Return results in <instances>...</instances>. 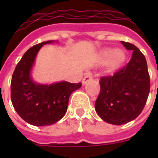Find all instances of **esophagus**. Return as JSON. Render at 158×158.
<instances>
[{"instance_id":"esophagus-1","label":"esophagus","mask_w":158,"mask_h":158,"mask_svg":"<svg viewBox=\"0 0 158 158\" xmlns=\"http://www.w3.org/2000/svg\"><path fill=\"white\" fill-rule=\"evenodd\" d=\"M92 79V74L90 73H85V77H84V79L82 80V84L83 85H85L86 83L89 82V80H91Z\"/></svg>"}]
</instances>
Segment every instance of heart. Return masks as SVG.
Returning a JSON list of instances; mask_svg holds the SVG:
<instances>
[{
    "label": "heart",
    "instance_id": "b5f03b06",
    "mask_svg": "<svg viewBox=\"0 0 158 158\" xmlns=\"http://www.w3.org/2000/svg\"><path fill=\"white\" fill-rule=\"evenodd\" d=\"M101 56L104 60L111 58L110 65L113 69L118 68L119 66L122 65L126 59L125 52L122 49L113 50L112 48H106L102 50Z\"/></svg>",
    "mask_w": 158,
    "mask_h": 158
}]
</instances>
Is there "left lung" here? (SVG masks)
Wrapping results in <instances>:
<instances>
[{"label": "left lung", "instance_id": "1", "mask_svg": "<svg viewBox=\"0 0 158 158\" xmlns=\"http://www.w3.org/2000/svg\"><path fill=\"white\" fill-rule=\"evenodd\" d=\"M121 43L133 52L131 59L113 76L101 79V91L95 103L100 118L114 125L124 124L139 116L150 92V77L145 56L131 43Z\"/></svg>", "mask_w": 158, "mask_h": 158}]
</instances>
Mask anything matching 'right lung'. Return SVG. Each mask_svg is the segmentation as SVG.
<instances>
[{"mask_svg":"<svg viewBox=\"0 0 158 158\" xmlns=\"http://www.w3.org/2000/svg\"><path fill=\"white\" fill-rule=\"evenodd\" d=\"M56 42L44 41L29 48L12 74L11 98L13 107L19 116L32 125L47 126L58 122L67 112L71 94L81 87V83L41 84L33 79L32 70L39 51L44 45Z\"/></svg>","mask_w":158,"mask_h":158,"instance_id":"add662e5","label":"right lung"}]
</instances>
